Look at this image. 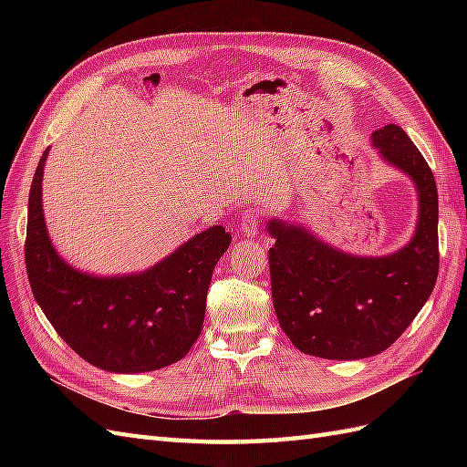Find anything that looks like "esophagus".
<instances>
[{
  "instance_id": "obj_1",
  "label": "esophagus",
  "mask_w": 467,
  "mask_h": 467,
  "mask_svg": "<svg viewBox=\"0 0 467 467\" xmlns=\"http://www.w3.org/2000/svg\"><path fill=\"white\" fill-rule=\"evenodd\" d=\"M259 228V214L255 210H245L242 218H239V232L245 237H253L257 234Z\"/></svg>"
}]
</instances>
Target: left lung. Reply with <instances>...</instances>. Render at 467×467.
<instances>
[{"instance_id": "obj_1", "label": "left lung", "mask_w": 467, "mask_h": 467, "mask_svg": "<svg viewBox=\"0 0 467 467\" xmlns=\"http://www.w3.org/2000/svg\"><path fill=\"white\" fill-rule=\"evenodd\" d=\"M386 163L413 179L417 230L386 257H357L302 225L273 218L268 249L273 304L282 331L306 355L357 360L391 347L425 306L438 276V192L422 153L398 124L372 134Z\"/></svg>"}]
</instances>
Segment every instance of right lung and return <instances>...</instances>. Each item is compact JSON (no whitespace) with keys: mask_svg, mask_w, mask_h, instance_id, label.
<instances>
[{"mask_svg":"<svg viewBox=\"0 0 467 467\" xmlns=\"http://www.w3.org/2000/svg\"><path fill=\"white\" fill-rule=\"evenodd\" d=\"M47 155L33 177L25 239L36 304L69 348L97 368L138 374L181 360L202 331L212 273L232 235L212 225L138 275L76 271L56 253L42 214Z\"/></svg>","mask_w":467,"mask_h":467,"instance_id":"1","label":"right lung"}]
</instances>
